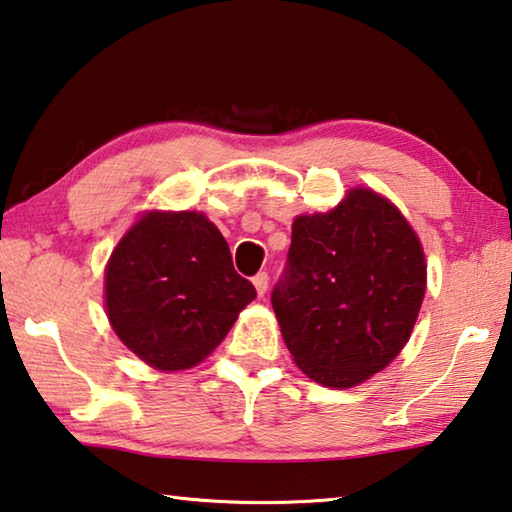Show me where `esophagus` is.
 I'll list each match as a JSON object with an SVG mask.
<instances>
[{
  "label": "esophagus",
  "instance_id": "1",
  "mask_svg": "<svg viewBox=\"0 0 512 512\" xmlns=\"http://www.w3.org/2000/svg\"><path fill=\"white\" fill-rule=\"evenodd\" d=\"M253 284H255V288H257V295L264 297L266 291H268V273H257V275L253 277Z\"/></svg>",
  "mask_w": 512,
  "mask_h": 512
}]
</instances>
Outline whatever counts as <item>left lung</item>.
<instances>
[{
    "instance_id": "left-lung-1",
    "label": "left lung",
    "mask_w": 512,
    "mask_h": 512,
    "mask_svg": "<svg viewBox=\"0 0 512 512\" xmlns=\"http://www.w3.org/2000/svg\"><path fill=\"white\" fill-rule=\"evenodd\" d=\"M427 264L394 203L356 188L338 208L293 221L271 304L306 376L349 389L378 374L412 336Z\"/></svg>"
}]
</instances>
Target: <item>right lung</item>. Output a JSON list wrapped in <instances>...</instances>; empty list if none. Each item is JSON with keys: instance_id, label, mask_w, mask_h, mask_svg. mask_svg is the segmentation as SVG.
<instances>
[{"instance_id": "right-lung-1", "label": "right lung", "mask_w": 512, "mask_h": 512, "mask_svg": "<svg viewBox=\"0 0 512 512\" xmlns=\"http://www.w3.org/2000/svg\"><path fill=\"white\" fill-rule=\"evenodd\" d=\"M255 297L224 235L190 210L147 212L118 241L105 271L116 336L161 371L199 365Z\"/></svg>"}]
</instances>
